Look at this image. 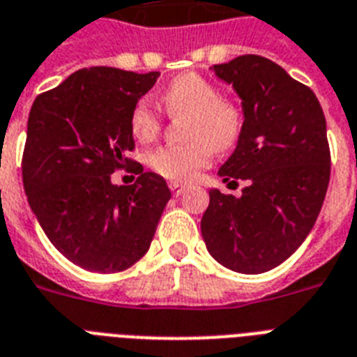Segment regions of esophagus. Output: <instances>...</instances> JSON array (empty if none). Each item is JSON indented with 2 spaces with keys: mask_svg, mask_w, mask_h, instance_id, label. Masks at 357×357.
<instances>
[{
  "mask_svg": "<svg viewBox=\"0 0 357 357\" xmlns=\"http://www.w3.org/2000/svg\"><path fill=\"white\" fill-rule=\"evenodd\" d=\"M168 187H170V190H172L174 196H181L185 192V185L178 183V181H170V183H168Z\"/></svg>",
  "mask_w": 357,
  "mask_h": 357,
  "instance_id": "obj_1",
  "label": "esophagus"
}]
</instances>
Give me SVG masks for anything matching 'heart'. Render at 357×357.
Wrapping results in <instances>:
<instances>
[{"instance_id": "obj_1", "label": "heart", "mask_w": 357, "mask_h": 357, "mask_svg": "<svg viewBox=\"0 0 357 357\" xmlns=\"http://www.w3.org/2000/svg\"><path fill=\"white\" fill-rule=\"evenodd\" d=\"M161 102L170 116H185L181 146H162L148 155L153 172L174 181H189L206 168L215 150L224 151L237 144L244 119L234 103L222 102L220 94L206 77L187 72L174 77L162 91ZM131 133L139 142H150L161 129V119L153 103L142 98L129 116Z\"/></svg>"}]
</instances>
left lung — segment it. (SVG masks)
Segmentation results:
<instances>
[{"label":"left lung","instance_id":"1","mask_svg":"<svg viewBox=\"0 0 357 357\" xmlns=\"http://www.w3.org/2000/svg\"><path fill=\"white\" fill-rule=\"evenodd\" d=\"M213 72L234 86L244 116L218 176L248 187L238 198L209 190L202 237L222 266L261 274L293 255L315 226L330 183L326 119L310 86L271 59L241 55Z\"/></svg>","mask_w":357,"mask_h":357}]
</instances>
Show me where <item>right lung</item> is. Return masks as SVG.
<instances>
[{"label":"right lung","mask_w":357,"mask_h":357,"mask_svg":"<svg viewBox=\"0 0 357 357\" xmlns=\"http://www.w3.org/2000/svg\"><path fill=\"white\" fill-rule=\"evenodd\" d=\"M159 72L135 74L94 66L77 70L36 96L27 120L22 176L31 211L61 254L81 268L120 272L148 252L167 181L139 162L133 185L111 174L129 167L135 148L129 116Z\"/></svg>","instance_id":"right-lung-1"}]
</instances>
